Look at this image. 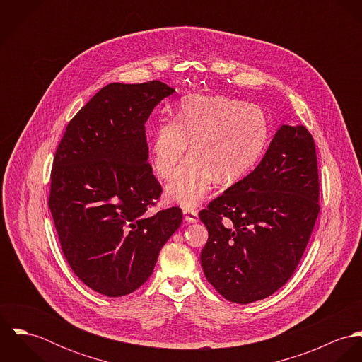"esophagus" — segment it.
Returning a JSON list of instances; mask_svg holds the SVG:
<instances>
[{
	"label": "esophagus",
	"mask_w": 362,
	"mask_h": 362,
	"mask_svg": "<svg viewBox=\"0 0 362 362\" xmlns=\"http://www.w3.org/2000/svg\"><path fill=\"white\" fill-rule=\"evenodd\" d=\"M184 218L187 223H197L198 221V211L194 209H184Z\"/></svg>",
	"instance_id": "1"
}]
</instances>
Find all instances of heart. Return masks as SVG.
Here are the masks:
<instances>
[{
    "label": "heart",
    "mask_w": 362,
    "mask_h": 362,
    "mask_svg": "<svg viewBox=\"0 0 362 362\" xmlns=\"http://www.w3.org/2000/svg\"><path fill=\"white\" fill-rule=\"evenodd\" d=\"M267 139L269 122L257 104L192 96L181 103L175 121L156 128L152 167L160 178H170L191 142L192 155L167 185L165 197L195 207L206 198L214 175L223 182L243 178L258 163Z\"/></svg>",
    "instance_id": "obj_1"
}]
</instances>
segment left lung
Instances as JSON below:
<instances>
[{
	"label": "left lung",
	"mask_w": 362,
	"mask_h": 362,
	"mask_svg": "<svg viewBox=\"0 0 362 362\" xmlns=\"http://www.w3.org/2000/svg\"><path fill=\"white\" fill-rule=\"evenodd\" d=\"M317 214L313 138L304 125H281L257 168L199 213L207 281L235 304L272 296L297 269Z\"/></svg>",
	"instance_id": "8db88e82"
}]
</instances>
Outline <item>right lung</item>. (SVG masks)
Returning a JSON list of instances; mask_svg holds the SVG:
<instances>
[{
    "label": "right lung",
    "instance_id": "right-lung-1",
    "mask_svg": "<svg viewBox=\"0 0 362 362\" xmlns=\"http://www.w3.org/2000/svg\"><path fill=\"white\" fill-rule=\"evenodd\" d=\"M174 92L160 81L104 86L69 121L55 152L49 207L64 257L107 297L139 288L182 221L180 207L148 211L161 187L145 122Z\"/></svg>",
    "mask_w": 362,
    "mask_h": 362
}]
</instances>
